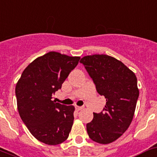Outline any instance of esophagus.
I'll use <instances>...</instances> for the list:
<instances>
[{"instance_id":"34e87169","label":"esophagus","mask_w":157,"mask_h":157,"mask_svg":"<svg viewBox=\"0 0 157 157\" xmlns=\"http://www.w3.org/2000/svg\"><path fill=\"white\" fill-rule=\"evenodd\" d=\"M76 109L77 110V111H80V110H81V109H84V107L83 106H76Z\"/></svg>"}]
</instances>
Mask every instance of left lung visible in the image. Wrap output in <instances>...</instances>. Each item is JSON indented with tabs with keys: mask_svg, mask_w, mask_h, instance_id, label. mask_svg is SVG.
<instances>
[{
	"mask_svg": "<svg viewBox=\"0 0 157 157\" xmlns=\"http://www.w3.org/2000/svg\"><path fill=\"white\" fill-rule=\"evenodd\" d=\"M84 64L96 85L97 93L106 99L101 113H93L86 125L93 141L107 144L115 141L131 124L139 97L135 73L123 63L105 54L85 56Z\"/></svg>",
	"mask_w": 157,
	"mask_h": 157,
	"instance_id": "left-lung-1",
	"label": "left lung"
}]
</instances>
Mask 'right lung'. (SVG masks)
Here are the masks:
<instances>
[{
    "mask_svg": "<svg viewBox=\"0 0 157 157\" xmlns=\"http://www.w3.org/2000/svg\"><path fill=\"white\" fill-rule=\"evenodd\" d=\"M81 57L49 52L23 71L16 85L20 117L39 141L56 145L66 140L73 124L74 106L52 101Z\"/></svg>",
    "mask_w": 157,
    "mask_h": 157,
    "instance_id": "add662e5",
    "label": "right lung"
}]
</instances>
